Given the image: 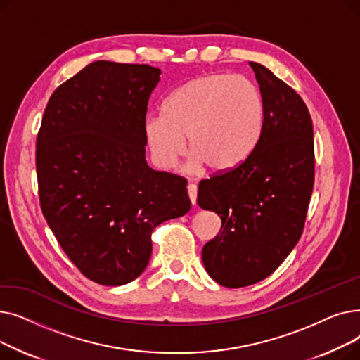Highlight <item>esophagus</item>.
<instances>
[{"instance_id": "1", "label": "esophagus", "mask_w": 360, "mask_h": 360, "mask_svg": "<svg viewBox=\"0 0 360 360\" xmlns=\"http://www.w3.org/2000/svg\"><path fill=\"white\" fill-rule=\"evenodd\" d=\"M186 190H188V195H190V200H191L193 205H195L197 204V185L195 184H188Z\"/></svg>"}]
</instances>
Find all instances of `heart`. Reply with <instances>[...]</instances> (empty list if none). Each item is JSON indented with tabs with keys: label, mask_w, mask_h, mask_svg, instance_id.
I'll list each match as a JSON object with an SVG mask.
<instances>
[{
	"label": "heart",
	"mask_w": 360,
	"mask_h": 360,
	"mask_svg": "<svg viewBox=\"0 0 360 360\" xmlns=\"http://www.w3.org/2000/svg\"><path fill=\"white\" fill-rule=\"evenodd\" d=\"M266 121L259 86L239 74H209L188 80L169 94L163 112L148 113L144 136L155 162L174 167L193 150L188 167L209 165L221 172L238 166L257 146Z\"/></svg>",
	"instance_id": "b5f03b06"
}]
</instances>
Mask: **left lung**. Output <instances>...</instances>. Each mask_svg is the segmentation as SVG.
<instances>
[{"label": "left lung", "mask_w": 360, "mask_h": 360, "mask_svg": "<svg viewBox=\"0 0 360 360\" xmlns=\"http://www.w3.org/2000/svg\"><path fill=\"white\" fill-rule=\"evenodd\" d=\"M266 102L261 137L240 165L202 179L197 202L221 219L202 248L207 273L224 288L269 277L297 243L314 188V128L299 94L250 63Z\"/></svg>", "instance_id": "8db88e82"}]
</instances>
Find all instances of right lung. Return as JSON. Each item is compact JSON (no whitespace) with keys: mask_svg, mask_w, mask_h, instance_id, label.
Here are the masks:
<instances>
[{"mask_svg":"<svg viewBox=\"0 0 360 360\" xmlns=\"http://www.w3.org/2000/svg\"><path fill=\"white\" fill-rule=\"evenodd\" d=\"M162 71L94 61L56 89L36 140L42 213L87 278L121 286L151 255V232L186 214V179L146 162L144 120Z\"/></svg>","mask_w":360,"mask_h":360,"instance_id":"1","label":"right lung"}]
</instances>
